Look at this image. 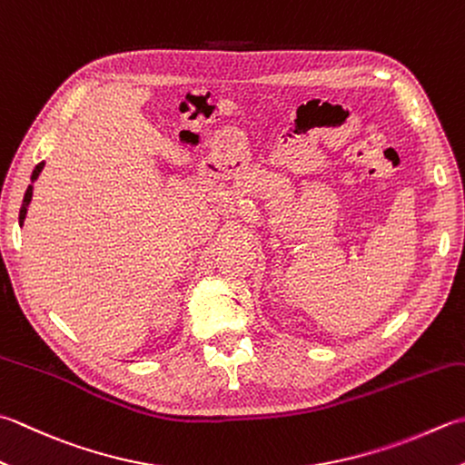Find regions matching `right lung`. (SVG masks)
Wrapping results in <instances>:
<instances>
[{
    "label": "right lung",
    "mask_w": 465,
    "mask_h": 465,
    "mask_svg": "<svg viewBox=\"0 0 465 465\" xmlns=\"http://www.w3.org/2000/svg\"><path fill=\"white\" fill-rule=\"evenodd\" d=\"M42 169H44V163H38V165H35V169H34V173H32V183L35 179H38V175L42 173ZM32 185L25 189V195H24V203H22V209H20V225L24 223V220H25V213H27V205H30V202H32Z\"/></svg>",
    "instance_id": "right-lung-1"
}]
</instances>
